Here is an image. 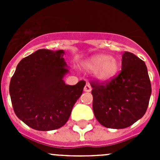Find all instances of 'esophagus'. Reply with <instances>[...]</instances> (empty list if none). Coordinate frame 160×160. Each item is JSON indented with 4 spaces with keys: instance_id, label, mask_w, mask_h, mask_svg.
Returning a JSON list of instances; mask_svg holds the SVG:
<instances>
[{
    "instance_id": "1",
    "label": "esophagus",
    "mask_w": 160,
    "mask_h": 160,
    "mask_svg": "<svg viewBox=\"0 0 160 160\" xmlns=\"http://www.w3.org/2000/svg\"><path fill=\"white\" fill-rule=\"evenodd\" d=\"M91 90H92V88H91V87H90V83L87 82V84L85 85L84 91H86V92H90V91H91Z\"/></svg>"
}]
</instances>
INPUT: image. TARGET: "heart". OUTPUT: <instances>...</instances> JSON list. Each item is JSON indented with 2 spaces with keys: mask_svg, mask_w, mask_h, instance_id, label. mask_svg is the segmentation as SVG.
Wrapping results in <instances>:
<instances>
[{
  "mask_svg": "<svg viewBox=\"0 0 160 160\" xmlns=\"http://www.w3.org/2000/svg\"><path fill=\"white\" fill-rule=\"evenodd\" d=\"M84 67L90 71H95V76L100 81H108L117 73L119 67L115 58L105 54L93 56L84 63Z\"/></svg>",
  "mask_w": 160,
  "mask_h": 160,
  "instance_id": "b5f03b06",
  "label": "heart"
}]
</instances>
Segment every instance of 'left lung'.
Listing matches in <instances>:
<instances>
[{
  "mask_svg": "<svg viewBox=\"0 0 160 160\" xmlns=\"http://www.w3.org/2000/svg\"><path fill=\"white\" fill-rule=\"evenodd\" d=\"M96 119L107 128H128L146 113L152 85L143 61L125 51L122 70L110 81H90Z\"/></svg>",
  "mask_w": 160,
  "mask_h": 160,
  "instance_id": "obj_1",
  "label": "left lung"
}]
</instances>
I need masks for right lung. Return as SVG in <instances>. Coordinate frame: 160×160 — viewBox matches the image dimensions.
<instances>
[{
    "mask_svg": "<svg viewBox=\"0 0 160 160\" xmlns=\"http://www.w3.org/2000/svg\"><path fill=\"white\" fill-rule=\"evenodd\" d=\"M63 50L38 49L22 59L11 78L9 94L17 116L29 128L52 131L68 121L86 82L65 84L69 72Z\"/></svg>",
    "mask_w": 160,
    "mask_h": 160,
    "instance_id": "right-lung-1",
    "label": "right lung"
}]
</instances>
